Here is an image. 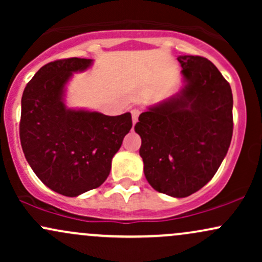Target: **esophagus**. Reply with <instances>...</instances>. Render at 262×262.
<instances>
[{
    "label": "esophagus",
    "mask_w": 262,
    "mask_h": 262,
    "mask_svg": "<svg viewBox=\"0 0 262 262\" xmlns=\"http://www.w3.org/2000/svg\"><path fill=\"white\" fill-rule=\"evenodd\" d=\"M139 114H140V111L137 110V108L132 111V119H133V124H135V123L138 122V118H139Z\"/></svg>",
    "instance_id": "34e87169"
}]
</instances>
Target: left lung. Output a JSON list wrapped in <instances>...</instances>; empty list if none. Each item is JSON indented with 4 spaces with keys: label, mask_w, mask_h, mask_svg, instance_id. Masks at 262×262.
Returning <instances> with one entry per match:
<instances>
[{
    "label": "left lung",
    "mask_w": 262,
    "mask_h": 262,
    "mask_svg": "<svg viewBox=\"0 0 262 262\" xmlns=\"http://www.w3.org/2000/svg\"><path fill=\"white\" fill-rule=\"evenodd\" d=\"M183 85L146 107L134 130L141 138L144 175L155 191L187 197L215 175L233 135V93L213 62L177 58Z\"/></svg>",
    "instance_id": "left-lung-1"
}]
</instances>
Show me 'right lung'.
<instances>
[{
    "label": "right lung",
    "mask_w": 262,
    "mask_h": 262,
    "mask_svg": "<svg viewBox=\"0 0 262 262\" xmlns=\"http://www.w3.org/2000/svg\"><path fill=\"white\" fill-rule=\"evenodd\" d=\"M92 59L56 60L39 69L22 96L19 137L29 166L47 187L66 197L97 188L132 128V114L106 116L66 106L74 74Z\"/></svg>",
    "instance_id": "right-lung-1"
}]
</instances>
